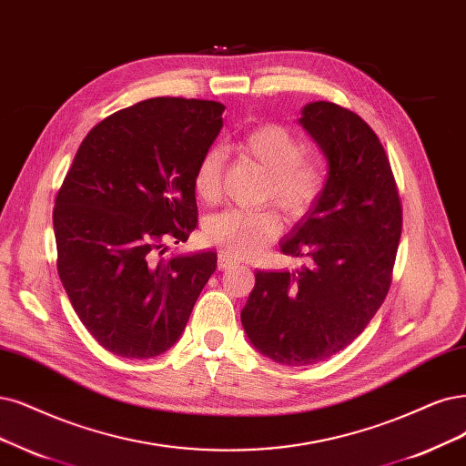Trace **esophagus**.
I'll return each instance as SVG.
<instances>
[{
  "instance_id": "1",
  "label": "esophagus",
  "mask_w": 466,
  "mask_h": 466,
  "mask_svg": "<svg viewBox=\"0 0 466 466\" xmlns=\"http://www.w3.org/2000/svg\"><path fill=\"white\" fill-rule=\"evenodd\" d=\"M234 265H238L236 257L228 255L227 251H220V253H218V268L227 270V268H230V267H234Z\"/></svg>"
}]
</instances>
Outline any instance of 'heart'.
<instances>
[{
  "label": "heart",
  "instance_id": "1",
  "mask_svg": "<svg viewBox=\"0 0 466 466\" xmlns=\"http://www.w3.org/2000/svg\"><path fill=\"white\" fill-rule=\"evenodd\" d=\"M238 149L267 170L261 199H270L286 217H301L322 194L324 165L315 155L303 153L301 137L289 128L282 125L257 127L238 142ZM194 187L205 203H215L220 198L222 155L218 149L207 151L199 159ZM279 232V217L265 207H230L205 220L207 239L236 257L259 253Z\"/></svg>",
  "mask_w": 466,
  "mask_h": 466
}]
</instances>
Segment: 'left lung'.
Returning <instances> with one entry per match:
<instances>
[{
	"mask_svg": "<svg viewBox=\"0 0 466 466\" xmlns=\"http://www.w3.org/2000/svg\"><path fill=\"white\" fill-rule=\"evenodd\" d=\"M299 125L324 153L329 175L280 249L309 267L257 270L242 309L251 346L288 367L320 363L367 329L390 289L403 222L386 151L363 118L313 101Z\"/></svg>",
	"mask_w": 466,
	"mask_h": 466,
	"instance_id": "8db88e82",
	"label": "left lung"
}]
</instances>
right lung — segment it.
<instances>
[{
  "mask_svg": "<svg viewBox=\"0 0 466 466\" xmlns=\"http://www.w3.org/2000/svg\"><path fill=\"white\" fill-rule=\"evenodd\" d=\"M218 101L153 97L96 125L56 199L57 272L99 346L151 359L175 346L217 253L163 259L198 227L194 172L222 128Z\"/></svg>",
  "mask_w": 466,
  "mask_h": 466,
  "instance_id": "add662e5",
  "label": "right lung"
}]
</instances>
